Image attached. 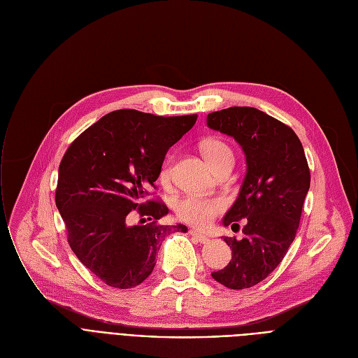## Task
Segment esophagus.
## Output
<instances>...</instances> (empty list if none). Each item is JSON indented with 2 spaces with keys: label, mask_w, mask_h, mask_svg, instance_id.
<instances>
[{
  "label": "esophagus",
  "mask_w": 358,
  "mask_h": 358,
  "mask_svg": "<svg viewBox=\"0 0 358 358\" xmlns=\"http://www.w3.org/2000/svg\"><path fill=\"white\" fill-rule=\"evenodd\" d=\"M190 235L193 236V238H196L199 242H201V243H208L209 241H210V238L209 236H206V235H203V234H200V232H197V231H190Z\"/></svg>",
  "instance_id": "1"
}]
</instances>
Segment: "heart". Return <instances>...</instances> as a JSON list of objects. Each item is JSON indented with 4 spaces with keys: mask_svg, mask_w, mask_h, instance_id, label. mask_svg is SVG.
<instances>
[{
    "mask_svg": "<svg viewBox=\"0 0 358 358\" xmlns=\"http://www.w3.org/2000/svg\"><path fill=\"white\" fill-rule=\"evenodd\" d=\"M206 159L209 161L212 168H215L224 157L232 155L231 148L217 139L206 141L201 146ZM173 174V161L168 159L159 173L161 182H168ZM224 201L217 197H199V196H187L177 203V216L185 223H190L193 227L204 228L212 223V220L223 210Z\"/></svg>",
    "mask_w": 358,
    "mask_h": 358,
    "instance_id": "heart-1",
    "label": "heart"
}]
</instances>
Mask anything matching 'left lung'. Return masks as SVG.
<instances>
[{
  "mask_svg": "<svg viewBox=\"0 0 358 358\" xmlns=\"http://www.w3.org/2000/svg\"><path fill=\"white\" fill-rule=\"evenodd\" d=\"M208 126L232 136L247 158L239 194L222 220L224 227L243 220V236H222L232 259L212 277L228 289H248L274 271L294 241L310 185L309 166L292 127L258 108L213 111Z\"/></svg>",
  "mask_w": 358,
  "mask_h": 358,
  "instance_id": "1",
  "label": "left lung"
}]
</instances>
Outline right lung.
Returning <instances> with one entry per match:
<instances>
[{
    "label": "right lung",
    "mask_w": 358,
    "mask_h": 358,
    "mask_svg": "<svg viewBox=\"0 0 358 358\" xmlns=\"http://www.w3.org/2000/svg\"><path fill=\"white\" fill-rule=\"evenodd\" d=\"M196 120L197 115L162 117L116 110L84 130L65 152L56 208L71 250L107 286L141 285L152 273L165 236L187 232L181 223L157 224L168 208L148 200V194L157 189L168 149ZM131 210L153 222L130 227L127 220Z\"/></svg>",
    "instance_id": "right-lung-1"
}]
</instances>
